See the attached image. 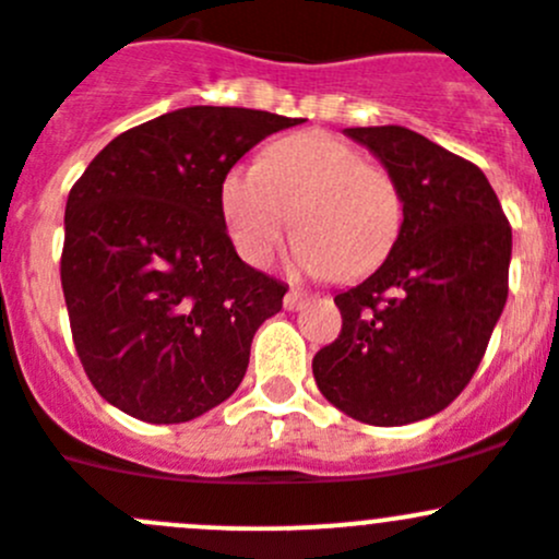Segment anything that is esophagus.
I'll return each mask as SVG.
<instances>
[{
  "instance_id": "obj_1",
  "label": "esophagus",
  "mask_w": 559,
  "mask_h": 559,
  "mask_svg": "<svg viewBox=\"0 0 559 559\" xmlns=\"http://www.w3.org/2000/svg\"><path fill=\"white\" fill-rule=\"evenodd\" d=\"M305 301H307V294L305 290H299V288H294V290H288V294H285V310H301V307H305Z\"/></svg>"
}]
</instances>
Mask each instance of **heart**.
Returning a JSON list of instances; mask_svg holds the SVG:
<instances>
[{
  "instance_id": "b5f03b06",
  "label": "heart",
  "mask_w": 559,
  "mask_h": 559,
  "mask_svg": "<svg viewBox=\"0 0 559 559\" xmlns=\"http://www.w3.org/2000/svg\"><path fill=\"white\" fill-rule=\"evenodd\" d=\"M219 209L247 263H265L294 222V263L340 280L379 269L403 227V191L390 169L326 131H299L265 147L263 162L233 164Z\"/></svg>"
}]
</instances>
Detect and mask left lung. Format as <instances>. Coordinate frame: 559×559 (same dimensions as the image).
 <instances>
[{
  "mask_svg": "<svg viewBox=\"0 0 559 559\" xmlns=\"http://www.w3.org/2000/svg\"><path fill=\"white\" fill-rule=\"evenodd\" d=\"M403 191V227L373 274L334 296L337 340L312 359L318 390L368 425L439 414L464 392L508 301L510 222L466 158L403 126L345 129Z\"/></svg>",
  "mask_w": 559,
  "mask_h": 559,
  "instance_id": "left-lung-1",
  "label": "left lung"
}]
</instances>
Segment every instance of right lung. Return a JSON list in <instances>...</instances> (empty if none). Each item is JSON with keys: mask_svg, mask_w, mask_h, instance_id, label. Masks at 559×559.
<instances>
[{"mask_svg": "<svg viewBox=\"0 0 559 559\" xmlns=\"http://www.w3.org/2000/svg\"><path fill=\"white\" fill-rule=\"evenodd\" d=\"M299 123L186 106L115 136L73 183L62 294L84 373L111 406L189 423L238 390L288 285L238 258L219 183L260 140Z\"/></svg>", "mask_w": 559, "mask_h": 559, "instance_id": "obj_1", "label": "right lung"}]
</instances>
